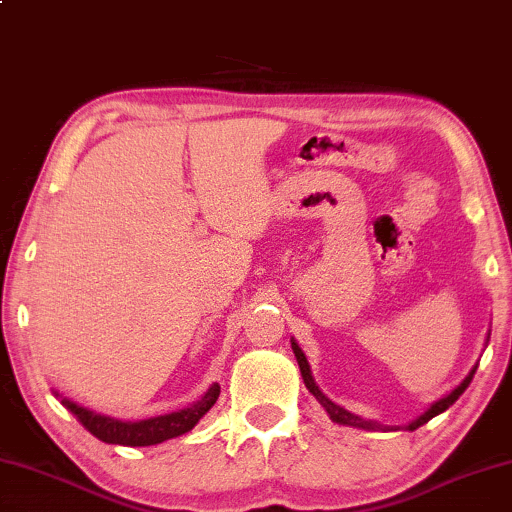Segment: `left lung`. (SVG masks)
I'll return each instance as SVG.
<instances>
[{"instance_id":"8db88e82","label":"left lung","mask_w":512,"mask_h":512,"mask_svg":"<svg viewBox=\"0 0 512 512\" xmlns=\"http://www.w3.org/2000/svg\"><path fill=\"white\" fill-rule=\"evenodd\" d=\"M292 342V351H295V358H297V363H299V370H301V376H304V383H306V388L313 392V397L320 401V404L324 406V410L326 413H329V417L333 422H338V424H347V426H356V429H367V431H372V429H381V424H376V422H370V420H363V417H358V415H354V413H349V410H345V408H340L338 404H333V401L329 399V397H324L322 395V390L317 388V383H315V379H313V374H311V365H308V360H306V356H304V351L299 349V345L295 340H290ZM476 367L479 365H474L472 367V372H469L465 379H463V383L458 385V388H454L449 392L447 397H442V399H438L435 401V404L426 410L424 415H420L417 417L415 422H410L408 426H406V431H415V429H420L422 424H426L429 420H433L435 415H440V413H445V410L454 404V401L463 395V392L467 390V385L472 383V379H474V372H476ZM392 431H397V426Z\"/></svg>"}]
</instances>
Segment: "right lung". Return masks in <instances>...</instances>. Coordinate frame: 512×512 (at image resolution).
Segmentation results:
<instances>
[{"label": "right lung", "instance_id": "right-lung-1", "mask_svg": "<svg viewBox=\"0 0 512 512\" xmlns=\"http://www.w3.org/2000/svg\"><path fill=\"white\" fill-rule=\"evenodd\" d=\"M54 395L58 397V392H54ZM217 397H220V385L213 383L211 388L206 390V395L190 408H183L179 413H170L161 417H149V420H140V422H122V420H115V417L99 415L95 410L83 408L65 397L61 399V404L70 410V413L77 417V420L86 426L95 438L108 442V445L149 447L195 429V424L213 408Z\"/></svg>", "mask_w": 512, "mask_h": 512}]
</instances>
